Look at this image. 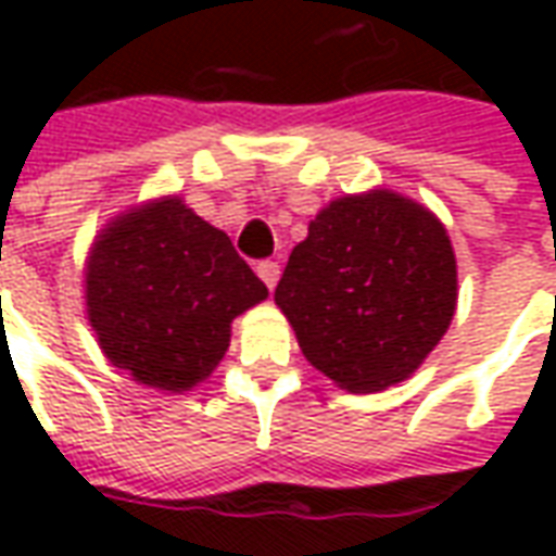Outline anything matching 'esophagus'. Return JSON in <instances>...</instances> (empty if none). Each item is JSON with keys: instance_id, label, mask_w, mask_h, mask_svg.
Listing matches in <instances>:
<instances>
[{"instance_id": "obj_1", "label": "esophagus", "mask_w": 556, "mask_h": 556, "mask_svg": "<svg viewBox=\"0 0 556 556\" xmlns=\"http://www.w3.org/2000/svg\"><path fill=\"white\" fill-rule=\"evenodd\" d=\"M255 270H258V277H262V282H265L267 289H274L279 282V262H270V258H267V262H258Z\"/></svg>"}]
</instances>
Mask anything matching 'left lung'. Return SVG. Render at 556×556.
<instances>
[{"label":"left lung","mask_w":556,"mask_h":556,"mask_svg":"<svg viewBox=\"0 0 556 556\" xmlns=\"http://www.w3.org/2000/svg\"><path fill=\"white\" fill-rule=\"evenodd\" d=\"M455 298L443 223L390 190L330 202L274 291L303 357L351 393L417 372L453 321Z\"/></svg>","instance_id":"left-lung-1"}]
</instances>
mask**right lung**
I'll return each mask as SVG.
<instances>
[{"mask_svg":"<svg viewBox=\"0 0 556 556\" xmlns=\"http://www.w3.org/2000/svg\"><path fill=\"white\" fill-rule=\"evenodd\" d=\"M267 298L229 235L163 195L115 217L86 262V309L106 361L169 393L217 369L231 321Z\"/></svg>","mask_w":556,"mask_h":556,"instance_id":"obj_1","label":"right lung"}]
</instances>
